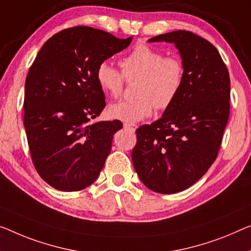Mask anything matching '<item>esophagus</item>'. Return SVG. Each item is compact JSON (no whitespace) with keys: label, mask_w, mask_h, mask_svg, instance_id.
Masks as SVG:
<instances>
[{"label":"esophagus","mask_w":251,"mask_h":251,"mask_svg":"<svg viewBox=\"0 0 251 251\" xmlns=\"http://www.w3.org/2000/svg\"><path fill=\"white\" fill-rule=\"evenodd\" d=\"M124 128L130 130V132H135V129L137 128V126L135 124H129V123H125Z\"/></svg>","instance_id":"1"}]
</instances>
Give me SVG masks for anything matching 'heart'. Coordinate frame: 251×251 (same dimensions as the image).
Here are the masks:
<instances>
[{
	"instance_id": "1",
	"label": "heart",
	"mask_w": 251,
	"mask_h": 251,
	"mask_svg": "<svg viewBox=\"0 0 251 251\" xmlns=\"http://www.w3.org/2000/svg\"><path fill=\"white\" fill-rule=\"evenodd\" d=\"M119 66L121 72L108 62H101L96 70L97 83L114 98L122 95L125 81L137 80V98L123 100L108 108V116L117 121L136 123L150 117L154 108L167 109L175 102L185 82L186 66L180 57L164 56L145 44L136 45L119 59Z\"/></svg>"
}]
</instances>
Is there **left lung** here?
Segmentation results:
<instances>
[{"instance_id":"1","label":"left lung","mask_w":251,"mask_h":251,"mask_svg":"<svg viewBox=\"0 0 251 251\" xmlns=\"http://www.w3.org/2000/svg\"><path fill=\"white\" fill-rule=\"evenodd\" d=\"M174 43L186 66L181 91L162 117L136 129L132 160L153 192H182L206 174L218 156L230 114V76L218 50L195 33L153 37Z\"/></svg>"}]
</instances>
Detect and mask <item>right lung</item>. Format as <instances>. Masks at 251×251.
Here are the masks:
<instances>
[{
  "mask_svg": "<svg viewBox=\"0 0 251 251\" xmlns=\"http://www.w3.org/2000/svg\"><path fill=\"white\" fill-rule=\"evenodd\" d=\"M132 39L87 25L67 28L44 44L30 66L24 124L33 166L55 189H84L102 170L123 124L90 123L106 107L96 70Z\"/></svg>",
  "mask_w": 251,
  "mask_h": 251,
  "instance_id": "obj_1",
  "label": "right lung"
}]
</instances>
